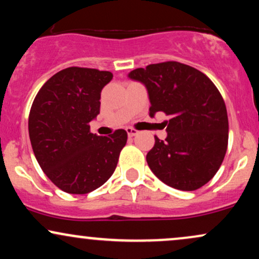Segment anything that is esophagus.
<instances>
[{"label": "esophagus", "mask_w": 259, "mask_h": 259, "mask_svg": "<svg viewBox=\"0 0 259 259\" xmlns=\"http://www.w3.org/2000/svg\"><path fill=\"white\" fill-rule=\"evenodd\" d=\"M126 133L129 135V138H134V136H136L139 134L138 130L133 129V127H126Z\"/></svg>", "instance_id": "1"}]
</instances>
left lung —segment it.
Here are the masks:
<instances>
[{
    "label": "left lung",
    "instance_id": "8db88e82",
    "mask_svg": "<svg viewBox=\"0 0 259 259\" xmlns=\"http://www.w3.org/2000/svg\"><path fill=\"white\" fill-rule=\"evenodd\" d=\"M146 88L150 117L163 112L167 138L154 136L146 160L174 189L194 191L214 177L228 147V113L221 92L200 70L179 62L150 64L127 74Z\"/></svg>",
    "mask_w": 259,
    "mask_h": 259
}]
</instances>
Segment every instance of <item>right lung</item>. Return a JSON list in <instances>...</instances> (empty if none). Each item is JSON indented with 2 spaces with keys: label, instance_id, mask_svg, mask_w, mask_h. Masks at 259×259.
Returning a JSON list of instances; mask_svg holds the SVG:
<instances>
[{
  "label": "right lung",
  "instance_id": "add662e5",
  "mask_svg": "<svg viewBox=\"0 0 259 259\" xmlns=\"http://www.w3.org/2000/svg\"><path fill=\"white\" fill-rule=\"evenodd\" d=\"M113 74L70 67L45 82L29 114V138L38 164L56 186L74 195L102 186L117 167L125 130L90 133L100 113L101 91Z\"/></svg>",
  "mask_w": 259,
  "mask_h": 259
}]
</instances>
